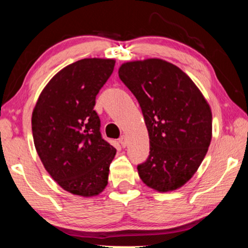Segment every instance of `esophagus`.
<instances>
[{"mask_svg": "<svg viewBox=\"0 0 248 248\" xmlns=\"http://www.w3.org/2000/svg\"><path fill=\"white\" fill-rule=\"evenodd\" d=\"M120 143H121V145L123 148L126 147V145H127V139H126V137H124V135H123V137L120 139Z\"/></svg>", "mask_w": 248, "mask_h": 248, "instance_id": "esophagus-1", "label": "esophagus"}]
</instances>
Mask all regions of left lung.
<instances>
[{
  "mask_svg": "<svg viewBox=\"0 0 248 248\" xmlns=\"http://www.w3.org/2000/svg\"><path fill=\"white\" fill-rule=\"evenodd\" d=\"M118 76L140 104L150 155L138 166L148 187L166 193L198 170L212 139L210 105L178 66L161 59L123 63Z\"/></svg>",
  "mask_w": 248,
  "mask_h": 248,
  "instance_id": "left-lung-1",
  "label": "left lung"
}]
</instances>
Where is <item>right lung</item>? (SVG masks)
I'll return each instance as SVG.
<instances>
[{"label":"right lung","instance_id":"1","mask_svg":"<svg viewBox=\"0 0 248 248\" xmlns=\"http://www.w3.org/2000/svg\"><path fill=\"white\" fill-rule=\"evenodd\" d=\"M114 59H83L57 72L33 107V143L54 181L73 195H99L116 149L101 138L96 96L113 73Z\"/></svg>","mask_w":248,"mask_h":248}]
</instances>
